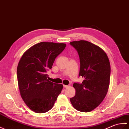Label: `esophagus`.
<instances>
[{"label": "esophagus", "instance_id": "esophagus-1", "mask_svg": "<svg viewBox=\"0 0 129 129\" xmlns=\"http://www.w3.org/2000/svg\"><path fill=\"white\" fill-rule=\"evenodd\" d=\"M70 85H63V87L64 88H68L69 87Z\"/></svg>", "mask_w": 129, "mask_h": 129}]
</instances>
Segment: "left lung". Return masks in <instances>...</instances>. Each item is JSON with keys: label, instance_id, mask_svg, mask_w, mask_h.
Returning a JSON list of instances; mask_svg holds the SVG:
<instances>
[{"label": "left lung", "instance_id": "obj_1", "mask_svg": "<svg viewBox=\"0 0 129 129\" xmlns=\"http://www.w3.org/2000/svg\"><path fill=\"white\" fill-rule=\"evenodd\" d=\"M70 44L78 52L79 76L84 78L82 83L73 84L76 94L70 101L76 110L89 112L98 107L107 95L110 84V62L104 51L90 42L80 40Z\"/></svg>", "mask_w": 129, "mask_h": 129}]
</instances>
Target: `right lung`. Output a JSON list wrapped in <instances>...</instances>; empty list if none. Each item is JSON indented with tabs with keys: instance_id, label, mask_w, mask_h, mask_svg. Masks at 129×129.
Instances as JSON below:
<instances>
[{
	"instance_id": "1",
	"label": "right lung",
	"mask_w": 129,
	"mask_h": 129,
	"mask_svg": "<svg viewBox=\"0 0 129 129\" xmlns=\"http://www.w3.org/2000/svg\"><path fill=\"white\" fill-rule=\"evenodd\" d=\"M66 46L64 43L41 42L28 48L20 59L17 67L20 93L34 112L49 111L61 93L63 85L49 81L46 73Z\"/></svg>"
}]
</instances>
